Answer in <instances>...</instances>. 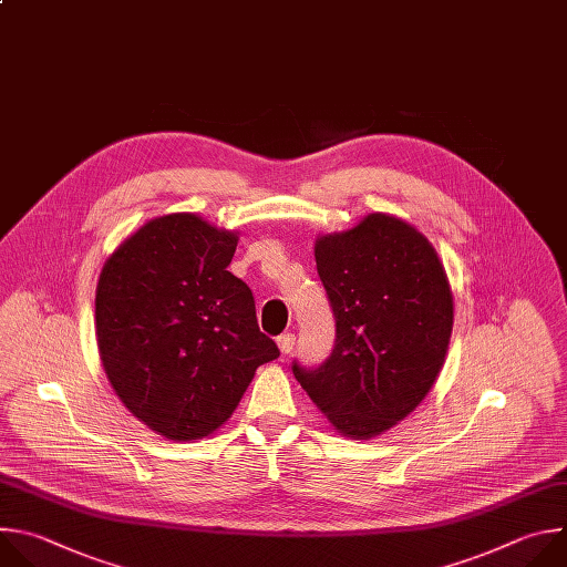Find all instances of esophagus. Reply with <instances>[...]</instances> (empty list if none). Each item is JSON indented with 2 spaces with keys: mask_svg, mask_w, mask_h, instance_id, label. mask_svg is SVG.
I'll return each mask as SVG.
<instances>
[{
  "mask_svg": "<svg viewBox=\"0 0 567 567\" xmlns=\"http://www.w3.org/2000/svg\"><path fill=\"white\" fill-rule=\"evenodd\" d=\"M277 347H279L281 355L292 353V349H295V334H292V332H284V334H279V337H277Z\"/></svg>",
  "mask_w": 567,
  "mask_h": 567,
  "instance_id": "1",
  "label": "esophagus"
}]
</instances>
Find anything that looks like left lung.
Wrapping results in <instances>:
<instances>
[{
  "instance_id": "left-lung-1",
  "label": "left lung",
  "mask_w": 567,
  "mask_h": 567,
  "mask_svg": "<svg viewBox=\"0 0 567 567\" xmlns=\"http://www.w3.org/2000/svg\"><path fill=\"white\" fill-rule=\"evenodd\" d=\"M315 261L334 347L317 369L292 362V373L339 433L367 440L431 391L454 328V297L426 237L389 214L319 237Z\"/></svg>"
}]
</instances>
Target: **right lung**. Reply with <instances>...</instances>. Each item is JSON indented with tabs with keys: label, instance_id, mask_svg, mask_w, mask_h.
<instances>
[{
	"label": "right lung",
	"instance_id": "right-lung-1",
	"mask_svg": "<svg viewBox=\"0 0 567 567\" xmlns=\"http://www.w3.org/2000/svg\"><path fill=\"white\" fill-rule=\"evenodd\" d=\"M239 237L196 214L147 220L97 279L95 337L123 404L169 440H198L233 415L255 371L279 358L252 290L228 266Z\"/></svg>",
	"mask_w": 567,
	"mask_h": 567
}]
</instances>
